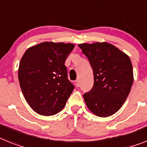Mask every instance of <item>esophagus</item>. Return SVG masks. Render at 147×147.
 <instances>
[{
  "label": "esophagus",
  "mask_w": 147,
  "mask_h": 147,
  "mask_svg": "<svg viewBox=\"0 0 147 147\" xmlns=\"http://www.w3.org/2000/svg\"><path fill=\"white\" fill-rule=\"evenodd\" d=\"M74 83H75V85H76L77 87H78L80 86L79 81H78V80H76V81H75V82H74Z\"/></svg>",
  "instance_id": "34e87169"
}]
</instances>
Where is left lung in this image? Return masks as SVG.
<instances>
[{
    "instance_id": "1",
    "label": "left lung",
    "mask_w": 147,
    "mask_h": 147,
    "mask_svg": "<svg viewBox=\"0 0 147 147\" xmlns=\"http://www.w3.org/2000/svg\"><path fill=\"white\" fill-rule=\"evenodd\" d=\"M78 47L93 71V87L84 94L87 108L101 117L113 115L123 106L132 86L134 76L130 58L105 42L83 43Z\"/></svg>"
}]
</instances>
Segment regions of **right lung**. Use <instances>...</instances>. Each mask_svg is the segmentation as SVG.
I'll return each mask as SVG.
<instances>
[{"label":"right lung","instance_id":"obj_1","mask_svg":"<svg viewBox=\"0 0 147 147\" xmlns=\"http://www.w3.org/2000/svg\"><path fill=\"white\" fill-rule=\"evenodd\" d=\"M74 48L71 43L44 42L29 48L21 59V89L30 108L40 115L59 113L73 91L64 63Z\"/></svg>","mask_w":147,"mask_h":147}]
</instances>
